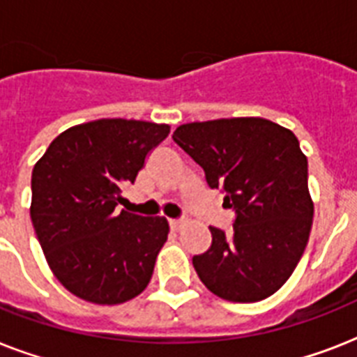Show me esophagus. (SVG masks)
<instances>
[{
    "label": "esophagus",
    "mask_w": 357,
    "mask_h": 357,
    "mask_svg": "<svg viewBox=\"0 0 357 357\" xmlns=\"http://www.w3.org/2000/svg\"><path fill=\"white\" fill-rule=\"evenodd\" d=\"M168 224H170V228L172 229H178L179 226H181V220H179V218H170V220H168Z\"/></svg>",
    "instance_id": "esophagus-1"
}]
</instances>
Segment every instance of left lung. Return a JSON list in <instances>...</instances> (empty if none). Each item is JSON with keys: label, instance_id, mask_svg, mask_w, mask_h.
I'll list each match as a JSON object with an SVG mask.
<instances>
[{"label": "left lung", "instance_id": "1", "mask_svg": "<svg viewBox=\"0 0 357 357\" xmlns=\"http://www.w3.org/2000/svg\"><path fill=\"white\" fill-rule=\"evenodd\" d=\"M172 139L235 211L234 229L209 226L211 246L192 257L202 283L229 302L274 294L298 265L313 224L307 157L298 139L254 116L183 123Z\"/></svg>", "mask_w": 357, "mask_h": 357}]
</instances>
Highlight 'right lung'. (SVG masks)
Instances as JSON below:
<instances>
[{"mask_svg": "<svg viewBox=\"0 0 357 357\" xmlns=\"http://www.w3.org/2000/svg\"><path fill=\"white\" fill-rule=\"evenodd\" d=\"M170 133L167 123L102 119L66 129L31 176V220L59 282L92 304L135 298L167 243L162 217L119 211L123 185Z\"/></svg>", "mask_w": 357, "mask_h": 357, "instance_id": "obj_1", "label": "right lung"}]
</instances>
